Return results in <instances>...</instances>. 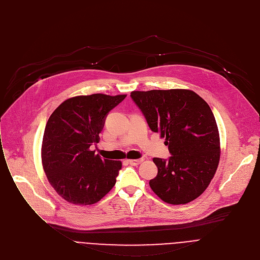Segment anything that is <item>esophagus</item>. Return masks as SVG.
<instances>
[{
    "instance_id": "34e87169",
    "label": "esophagus",
    "mask_w": 260,
    "mask_h": 260,
    "mask_svg": "<svg viewBox=\"0 0 260 260\" xmlns=\"http://www.w3.org/2000/svg\"><path fill=\"white\" fill-rule=\"evenodd\" d=\"M127 162L132 166H137L142 162V160L141 159H133V160H128Z\"/></svg>"
}]
</instances>
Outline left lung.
<instances>
[{"mask_svg": "<svg viewBox=\"0 0 260 260\" xmlns=\"http://www.w3.org/2000/svg\"><path fill=\"white\" fill-rule=\"evenodd\" d=\"M131 97L172 154L169 160L152 159L158 174L149 180L150 188L172 205L196 200L210 184L220 160L218 127L208 103L187 89L132 91Z\"/></svg>", "mask_w": 260, "mask_h": 260, "instance_id": "1", "label": "left lung"}]
</instances>
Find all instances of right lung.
<instances>
[{"label":"right lung","mask_w":260,"mask_h":260,"mask_svg":"<svg viewBox=\"0 0 260 260\" xmlns=\"http://www.w3.org/2000/svg\"><path fill=\"white\" fill-rule=\"evenodd\" d=\"M126 96L71 97L50 116L41 147L42 166L51 186L67 202L95 204L116 184L122 162L101 159L90 146L99 142L108 113Z\"/></svg>","instance_id":"right-lung-1"}]
</instances>
